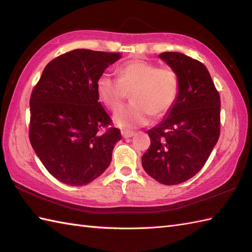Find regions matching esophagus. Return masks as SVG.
<instances>
[{
    "instance_id": "esophagus-1",
    "label": "esophagus",
    "mask_w": 252,
    "mask_h": 252,
    "mask_svg": "<svg viewBox=\"0 0 252 252\" xmlns=\"http://www.w3.org/2000/svg\"><path fill=\"white\" fill-rule=\"evenodd\" d=\"M134 134H135V133L133 131H129V130H122L121 131V135H122V137H125V138L132 137Z\"/></svg>"
}]
</instances>
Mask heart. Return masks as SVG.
<instances>
[{
  "instance_id": "1",
  "label": "heart",
  "mask_w": 252,
  "mask_h": 252,
  "mask_svg": "<svg viewBox=\"0 0 252 252\" xmlns=\"http://www.w3.org/2000/svg\"><path fill=\"white\" fill-rule=\"evenodd\" d=\"M180 81L171 68H158L144 60H133L118 70V79L101 73L96 82L99 100L115 111L131 92L132 103L122 107L114 116L115 125L134 129L151 122L153 116H163L171 109L179 95Z\"/></svg>"
}]
</instances>
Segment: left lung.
I'll list each match as a JSON object with an SVG mask.
<instances>
[{"mask_svg":"<svg viewBox=\"0 0 252 252\" xmlns=\"http://www.w3.org/2000/svg\"><path fill=\"white\" fill-rule=\"evenodd\" d=\"M179 77L175 103L147 131L151 146L142 157L148 175L164 185L183 183L205 165L220 136V95L206 66L182 53L159 55Z\"/></svg>","mask_w":252,"mask_h":252,"instance_id":"obj_1","label":"left lung"}]
</instances>
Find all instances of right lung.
I'll return each mask as SVG.
<instances>
[{"label": "right lung", "mask_w": 252, "mask_h": 252, "mask_svg": "<svg viewBox=\"0 0 252 252\" xmlns=\"http://www.w3.org/2000/svg\"><path fill=\"white\" fill-rule=\"evenodd\" d=\"M120 53L73 50L47 63L30 98L29 138L49 172L70 186L97 179L121 140L98 101L96 82Z\"/></svg>", "instance_id": "add662e5"}]
</instances>
